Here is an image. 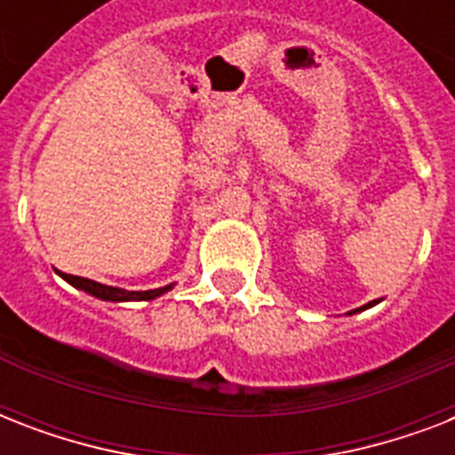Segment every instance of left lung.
Here are the masks:
<instances>
[{
  "label": "left lung",
  "instance_id": "left-lung-1",
  "mask_svg": "<svg viewBox=\"0 0 455 455\" xmlns=\"http://www.w3.org/2000/svg\"><path fill=\"white\" fill-rule=\"evenodd\" d=\"M380 302V299H373V302H368V304H363V307H359V309H352L349 311V314H347V316H352V314H356V311H366V309H371V307H375V304Z\"/></svg>",
  "mask_w": 455,
  "mask_h": 455
}]
</instances>
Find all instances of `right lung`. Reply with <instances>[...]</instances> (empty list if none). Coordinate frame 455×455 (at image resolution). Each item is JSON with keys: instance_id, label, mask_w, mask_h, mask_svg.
Listing matches in <instances>:
<instances>
[{"instance_id": "obj_1", "label": "right lung", "mask_w": 455, "mask_h": 455, "mask_svg": "<svg viewBox=\"0 0 455 455\" xmlns=\"http://www.w3.org/2000/svg\"><path fill=\"white\" fill-rule=\"evenodd\" d=\"M63 281L77 288V291H84L92 298H99L103 302H146V299H156L164 292H170L174 288V283L163 285V288H156V291H123V288H113V285L96 283L92 278L82 276H70V274H60Z\"/></svg>"}]
</instances>
